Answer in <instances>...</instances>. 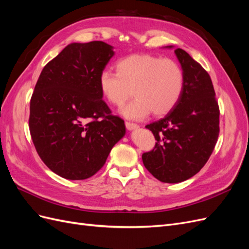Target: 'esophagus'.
<instances>
[{
  "instance_id": "obj_1",
  "label": "esophagus",
  "mask_w": 249,
  "mask_h": 249,
  "mask_svg": "<svg viewBox=\"0 0 249 249\" xmlns=\"http://www.w3.org/2000/svg\"><path fill=\"white\" fill-rule=\"evenodd\" d=\"M125 126L126 129L129 131H132V130H136L139 127V125L137 124H134V123H130V122H125Z\"/></svg>"
}]
</instances>
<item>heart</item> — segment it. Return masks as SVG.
Masks as SVG:
<instances>
[{
    "label": "heart",
    "mask_w": 249,
    "mask_h": 249,
    "mask_svg": "<svg viewBox=\"0 0 249 249\" xmlns=\"http://www.w3.org/2000/svg\"><path fill=\"white\" fill-rule=\"evenodd\" d=\"M116 71L100 74V89L110 104L122 106L136 96L120 112L131 119H142L153 112L164 116L175 108L185 86L182 67L175 60L154 55H131L116 64Z\"/></svg>",
    "instance_id": "obj_1"
}]
</instances>
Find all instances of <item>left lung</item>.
<instances>
[{
	"label": "left lung",
	"instance_id": "1",
	"mask_svg": "<svg viewBox=\"0 0 249 249\" xmlns=\"http://www.w3.org/2000/svg\"><path fill=\"white\" fill-rule=\"evenodd\" d=\"M175 53L185 76L183 94L166 116L145 126L157 142L142 155L145 168L170 184L184 182L205 166L219 135L220 114L209 73L184 50Z\"/></svg>",
	"mask_w": 249,
	"mask_h": 249
}]
</instances>
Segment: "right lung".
Wrapping results in <instances>:
<instances>
[{
  "label": "right lung",
  "mask_w": 249,
  "mask_h": 249,
  "mask_svg": "<svg viewBox=\"0 0 249 249\" xmlns=\"http://www.w3.org/2000/svg\"><path fill=\"white\" fill-rule=\"evenodd\" d=\"M113 55L103 41L71 43L43 67L35 85L30 133L43 163L64 178L95 175L125 134L100 89V74Z\"/></svg>",
  "instance_id": "obj_1"
}]
</instances>
